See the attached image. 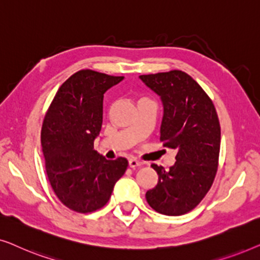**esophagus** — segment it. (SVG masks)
Masks as SVG:
<instances>
[{
    "mask_svg": "<svg viewBox=\"0 0 260 260\" xmlns=\"http://www.w3.org/2000/svg\"><path fill=\"white\" fill-rule=\"evenodd\" d=\"M142 165H143V162L137 161V159H135V158L129 159V167H130V168H136V167H141Z\"/></svg>",
    "mask_w": 260,
    "mask_h": 260,
    "instance_id": "34e87169",
    "label": "esophagus"
}]
</instances>
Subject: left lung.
Returning <instances> with one entry per match:
<instances>
[{"label":"left lung","mask_w":260,"mask_h":260,"mask_svg":"<svg viewBox=\"0 0 260 260\" xmlns=\"http://www.w3.org/2000/svg\"><path fill=\"white\" fill-rule=\"evenodd\" d=\"M140 79L161 98V141L177 151L176 162L168 170L151 165L158 182L145 199L161 214H186L205 198L218 170V115L207 93L182 71L145 74Z\"/></svg>","instance_id":"1"}]
</instances>
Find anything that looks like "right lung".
Here are the masks:
<instances>
[{"mask_svg":"<svg viewBox=\"0 0 260 260\" xmlns=\"http://www.w3.org/2000/svg\"><path fill=\"white\" fill-rule=\"evenodd\" d=\"M124 77L81 70L59 87L41 129L49 183L60 201L78 213H91L109 201L127 159H106L93 149L102 129L103 99Z\"/></svg>","mask_w":260,"mask_h":260,"instance_id":"right-lung-1","label":"right lung"}]
</instances>
